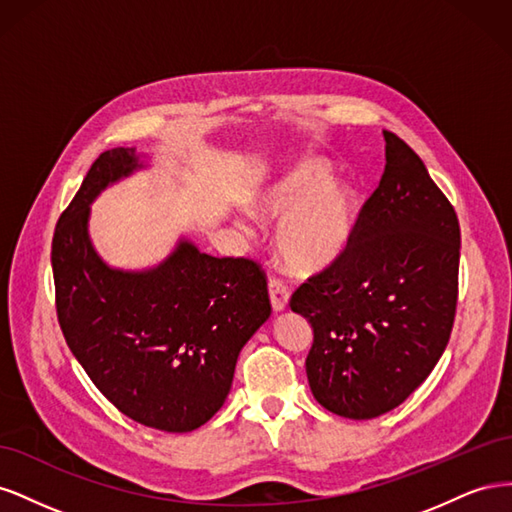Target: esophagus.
Wrapping results in <instances>:
<instances>
[{"label":"esophagus","mask_w":512,"mask_h":512,"mask_svg":"<svg viewBox=\"0 0 512 512\" xmlns=\"http://www.w3.org/2000/svg\"><path fill=\"white\" fill-rule=\"evenodd\" d=\"M269 297H271L273 312H284V309L288 307L290 292H288V288L280 280H271L269 282Z\"/></svg>","instance_id":"34e87169"}]
</instances>
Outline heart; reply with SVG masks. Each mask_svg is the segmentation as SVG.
I'll list each match as a JSON object with an SVG mask.
<instances>
[{
	"instance_id": "obj_1",
	"label": "heart",
	"mask_w": 512,
	"mask_h": 512,
	"mask_svg": "<svg viewBox=\"0 0 512 512\" xmlns=\"http://www.w3.org/2000/svg\"><path fill=\"white\" fill-rule=\"evenodd\" d=\"M329 168L301 160L282 170L250 200L260 222H277L275 250L297 273H320L348 252L354 239L356 196L346 183L329 181Z\"/></svg>"
}]
</instances>
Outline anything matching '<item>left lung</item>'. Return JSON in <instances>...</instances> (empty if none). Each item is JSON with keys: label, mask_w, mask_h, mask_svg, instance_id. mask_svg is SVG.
I'll use <instances>...</instances> for the list:
<instances>
[{"label": "left lung", "mask_w": 512, "mask_h": 512, "mask_svg": "<svg viewBox=\"0 0 512 512\" xmlns=\"http://www.w3.org/2000/svg\"><path fill=\"white\" fill-rule=\"evenodd\" d=\"M384 134V173L348 252L290 299L314 344L309 389L333 414L365 421L397 408L436 367L453 331L461 232L423 160Z\"/></svg>", "instance_id": "1"}]
</instances>
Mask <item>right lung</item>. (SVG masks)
<instances>
[{"label": "right lung", "instance_id": "1", "mask_svg": "<svg viewBox=\"0 0 512 512\" xmlns=\"http://www.w3.org/2000/svg\"><path fill=\"white\" fill-rule=\"evenodd\" d=\"M143 168L134 147L100 153L61 213L51 250L57 318L119 412L185 433L224 406L241 348L271 316L267 277L254 260L215 258L185 237L156 267L108 265L89 237L91 203Z\"/></svg>", "mask_w": 512, "mask_h": 512}]
</instances>
